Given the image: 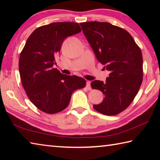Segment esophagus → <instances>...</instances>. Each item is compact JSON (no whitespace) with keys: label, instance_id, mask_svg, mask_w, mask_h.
<instances>
[{"label":"esophagus","instance_id":"34e87169","mask_svg":"<svg viewBox=\"0 0 160 160\" xmlns=\"http://www.w3.org/2000/svg\"><path fill=\"white\" fill-rule=\"evenodd\" d=\"M86 88H87V89H88V90H92L91 86H90V81H87Z\"/></svg>","mask_w":160,"mask_h":160}]
</instances>
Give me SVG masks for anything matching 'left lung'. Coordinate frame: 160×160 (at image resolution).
<instances>
[{
	"instance_id": "1",
	"label": "left lung",
	"mask_w": 160,
	"mask_h": 160,
	"mask_svg": "<svg viewBox=\"0 0 160 160\" xmlns=\"http://www.w3.org/2000/svg\"><path fill=\"white\" fill-rule=\"evenodd\" d=\"M82 32L103 68L109 71L106 82L94 80L92 89L102 92L103 101L93 105L103 114H118L128 107L142 81L141 50L125 29L109 22L80 23Z\"/></svg>"
}]
</instances>
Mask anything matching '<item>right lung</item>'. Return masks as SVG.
<instances>
[{
  "label": "right lung",
  "mask_w": 160,
  "mask_h": 160,
  "mask_svg": "<svg viewBox=\"0 0 160 160\" xmlns=\"http://www.w3.org/2000/svg\"><path fill=\"white\" fill-rule=\"evenodd\" d=\"M80 32L78 23L53 22L38 28L27 40L19 71L27 95L42 112H61L69 104L72 92L86 85L83 78L62 74L53 68L64 40Z\"/></svg>",
  "instance_id": "1"
}]
</instances>
